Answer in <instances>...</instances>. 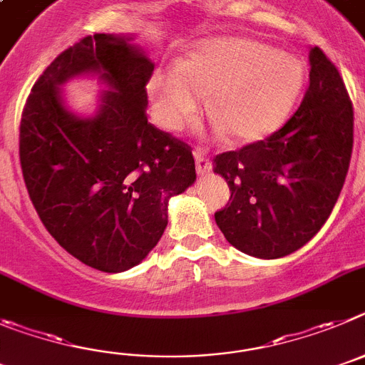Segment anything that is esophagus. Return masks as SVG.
<instances>
[{"instance_id":"1","label":"esophagus","mask_w":365,"mask_h":365,"mask_svg":"<svg viewBox=\"0 0 365 365\" xmlns=\"http://www.w3.org/2000/svg\"><path fill=\"white\" fill-rule=\"evenodd\" d=\"M195 160H196V170H198V175H207V173H211L212 163L211 160L207 158V154L203 149H196L195 150Z\"/></svg>"}]
</instances>
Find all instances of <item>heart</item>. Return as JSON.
I'll list each match as a JSON object with an SVG mask.
<instances>
[{
	"mask_svg": "<svg viewBox=\"0 0 365 365\" xmlns=\"http://www.w3.org/2000/svg\"><path fill=\"white\" fill-rule=\"evenodd\" d=\"M304 85V65L272 45L249 38L207 41L180 65L160 67L147 83L153 114L176 130L209 96V110L236 142L277 133Z\"/></svg>",
	"mask_w": 365,
	"mask_h": 365,
	"instance_id": "heart-1",
	"label": "heart"
}]
</instances>
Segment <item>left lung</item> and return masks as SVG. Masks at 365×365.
<instances>
[{
  "label": "left lung",
  "instance_id": "8db88e82",
  "mask_svg": "<svg viewBox=\"0 0 365 365\" xmlns=\"http://www.w3.org/2000/svg\"><path fill=\"white\" fill-rule=\"evenodd\" d=\"M309 65V88L287 123L212 162L231 189L216 225L256 258L274 260L307 244L329 218L349 169L353 105L346 85L318 47Z\"/></svg>",
  "mask_w": 365,
  "mask_h": 365
}]
</instances>
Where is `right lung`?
<instances>
[{
  "instance_id": "right-lung-1",
  "label": "right lung",
  "mask_w": 365,
  "mask_h": 365,
  "mask_svg": "<svg viewBox=\"0 0 365 365\" xmlns=\"http://www.w3.org/2000/svg\"><path fill=\"white\" fill-rule=\"evenodd\" d=\"M133 36L94 34L36 81L19 127L29 196L54 240L103 272L134 267L167 227V203L196 180L187 143L147 121L154 63ZM85 73L110 88L93 117L66 109L61 85Z\"/></svg>"
}]
</instances>
